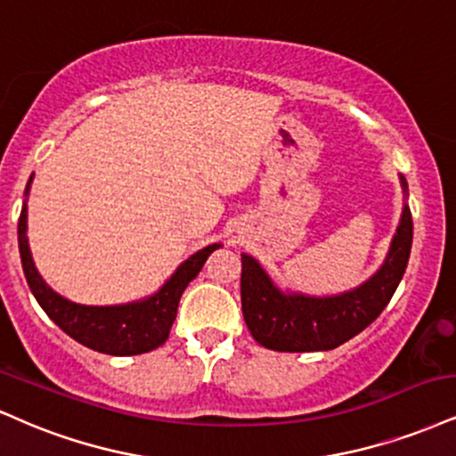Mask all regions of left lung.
<instances>
[{"instance_id":"left-lung-1","label":"left lung","mask_w":456,"mask_h":456,"mask_svg":"<svg viewBox=\"0 0 456 456\" xmlns=\"http://www.w3.org/2000/svg\"><path fill=\"white\" fill-rule=\"evenodd\" d=\"M403 195L408 184L403 175ZM412 250V214L403 204L382 267L353 290L329 297L284 293L250 255H242V312L252 338L278 353H314L348 342L380 316L402 282Z\"/></svg>"}]
</instances>
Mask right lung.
<instances>
[{"label":"right lung","instance_id":"right-lung-1","mask_svg":"<svg viewBox=\"0 0 456 456\" xmlns=\"http://www.w3.org/2000/svg\"><path fill=\"white\" fill-rule=\"evenodd\" d=\"M29 186L31 178L27 183L25 195H29ZM216 248H221V244H210L191 255L151 297L123 305H82L61 297L42 281L34 265L29 242H27V204L19 218L20 263H23L27 284L37 304L51 321L57 322L82 346L114 356L151 353L166 344L184 289L201 272L208 256Z\"/></svg>","mask_w":456,"mask_h":456}]
</instances>
